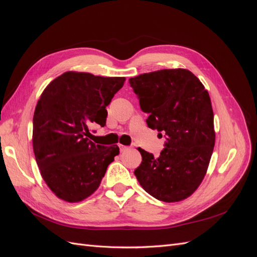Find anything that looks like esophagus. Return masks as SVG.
I'll use <instances>...</instances> for the list:
<instances>
[{
    "label": "esophagus",
    "mask_w": 257,
    "mask_h": 257,
    "mask_svg": "<svg viewBox=\"0 0 257 257\" xmlns=\"http://www.w3.org/2000/svg\"><path fill=\"white\" fill-rule=\"evenodd\" d=\"M119 149H120V151L121 152H124V151H126L128 148L126 147V146H123V145H119Z\"/></svg>",
    "instance_id": "1"
}]
</instances>
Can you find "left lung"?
Instances as JSON below:
<instances>
[{"mask_svg": "<svg viewBox=\"0 0 257 257\" xmlns=\"http://www.w3.org/2000/svg\"><path fill=\"white\" fill-rule=\"evenodd\" d=\"M130 83L142 110L149 113L148 126L167 137L159 158L138 148L143 161L134 174L139 184L165 203L188 198L206 176L215 143L208 91L184 68L142 74Z\"/></svg>", "mask_w": 257, "mask_h": 257, "instance_id": "8db88e82", "label": "left lung"}]
</instances>
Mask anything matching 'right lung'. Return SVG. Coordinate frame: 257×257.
Wrapping results in <instances>:
<instances>
[{"mask_svg": "<svg viewBox=\"0 0 257 257\" xmlns=\"http://www.w3.org/2000/svg\"><path fill=\"white\" fill-rule=\"evenodd\" d=\"M124 77L66 72L43 91L33 116V151L48 188L58 198L79 203L94 193L119 147L95 145L91 126L106 124V107Z\"/></svg>", "mask_w": 257, "mask_h": 257, "instance_id": "obj_1", "label": "right lung"}]
</instances>
